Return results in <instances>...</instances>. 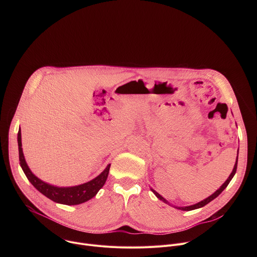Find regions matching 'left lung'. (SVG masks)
<instances>
[{
	"mask_svg": "<svg viewBox=\"0 0 257 257\" xmlns=\"http://www.w3.org/2000/svg\"><path fill=\"white\" fill-rule=\"evenodd\" d=\"M237 164H238V156H237V160H236V164H235V166H234V169H233V172L231 173V175L229 176V178L227 179V181L224 183V184L219 187V189H217L213 194H211L209 197H207L206 199H204V200H202V201H200V202H198V203H196V204H193V205H190V206H185V207H177L178 209H181V210H192V209H196V208H199V207H202V206H204V205H206L207 203H209L211 200H213L214 198H216L219 194H221L223 191H224V189L229 185V183H230V181L232 180V178L234 177V175H235V173H236V171H237ZM152 191L156 194V196L158 197V198H160L162 201H164L165 203H169L162 195H160L157 191H155L154 189H152Z\"/></svg>",
	"mask_w": 257,
	"mask_h": 257,
	"instance_id": "obj_1",
	"label": "left lung"
}]
</instances>
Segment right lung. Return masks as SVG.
I'll use <instances>...</instances> for the list:
<instances>
[{"instance_id":"obj_1","label":"right lung","mask_w":257,"mask_h":257,"mask_svg":"<svg viewBox=\"0 0 257 257\" xmlns=\"http://www.w3.org/2000/svg\"><path fill=\"white\" fill-rule=\"evenodd\" d=\"M18 150H19V162L20 166L29 180L31 184L38 189L41 193H43L45 196L50 198L51 200L62 203V204H67V205H75V204H80L83 203L92 197L96 195L98 190L104 185V183L106 181L109 167L111 165H107V167L104 169V171L98 175L95 179L84 183L82 185L74 186V187H68V188H59L55 187L52 185L47 184V183L43 182L40 180L38 177H35L31 171L29 170L25 160L24 156L22 153V144H21V131H18Z\"/></svg>"}]
</instances>
